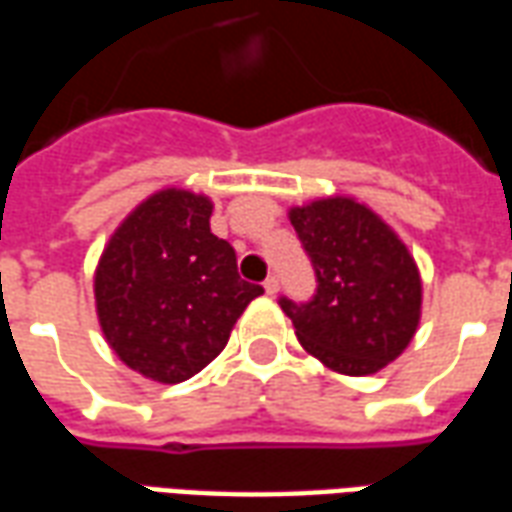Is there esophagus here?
I'll return each mask as SVG.
<instances>
[{
  "label": "esophagus",
  "mask_w": 512,
  "mask_h": 512,
  "mask_svg": "<svg viewBox=\"0 0 512 512\" xmlns=\"http://www.w3.org/2000/svg\"><path fill=\"white\" fill-rule=\"evenodd\" d=\"M263 288H266L268 296H277V293H279V279L277 277H268L266 282H263Z\"/></svg>",
  "instance_id": "esophagus-1"
}]
</instances>
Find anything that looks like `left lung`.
I'll return each instance as SVG.
<instances>
[{
  "mask_svg": "<svg viewBox=\"0 0 512 512\" xmlns=\"http://www.w3.org/2000/svg\"><path fill=\"white\" fill-rule=\"evenodd\" d=\"M318 288L310 301L279 299L304 351L343 376H373L411 343L422 312L414 257L389 224L354 197L290 208Z\"/></svg>",
  "mask_w": 512,
  "mask_h": 512,
  "instance_id": "1",
  "label": "left lung"
}]
</instances>
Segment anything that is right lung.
I'll list each match as a JSON object with an SVG mask.
<instances>
[{"label":"right lung","mask_w":512,"mask_h":512,"mask_svg":"<svg viewBox=\"0 0 512 512\" xmlns=\"http://www.w3.org/2000/svg\"><path fill=\"white\" fill-rule=\"evenodd\" d=\"M213 202L161 189L128 213L95 268L106 343L131 370L180 384L211 365L263 288L238 277L235 249L211 233Z\"/></svg>","instance_id":"add662e5"}]
</instances>
